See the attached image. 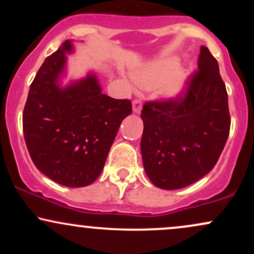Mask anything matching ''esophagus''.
<instances>
[{"label": "esophagus", "mask_w": 254, "mask_h": 254, "mask_svg": "<svg viewBox=\"0 0 254 254\" xmlns=\"http://www.w3.org/2000/svg\"><path fill=\"white\" fill-rule=\"evenodd\" d=\"M142 110V101L139 99H135L132 101V111L133 113H139Z\"/></svg>", "instance_id": "34e87169"}]
</instances>
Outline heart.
Instances as JSON below:
<instances>
[{
  "label": "heart",
  "mask_w": 254,
  "mask_h": 254,
  "mask_svg": "<svg viewBox=\"0 0 254 254\" xmlns=\"http://www.w3.org/2000/svg\"><path fill=\"white\" fill-rule=\"evenodd\" d=\"M176 69L177 64L173 61H161L136 72L133 80L143 88L160 86L166 97H177L182 92L186 76L183 71Z\"/></svg>",
  "instance_id": "b5f03b06"
}]
</instances>
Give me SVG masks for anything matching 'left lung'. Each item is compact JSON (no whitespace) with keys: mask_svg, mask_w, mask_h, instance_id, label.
<instances>
[{"mask_svg":"<svg viewBox=\"0 0 254 254\" xmlns=\"http://www.w3.org/2000/svg\"><path fill=\"white\" fill-rule=\"evenodd\" d=\"M141 118L143 166L157 188H185L214 168L228 138L230 116L226 84L208 48H200L186 89L176 98L145 103Z\"/></svg>","mask_w":254,"mask_h":254,"instance_id":"obj_1","label":"left lung"}]
</instances>
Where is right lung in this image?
Returning a JSON list of instances; mask_svg holds the SVG:
<instances>
[{
	"label": "right lung",
	"instance_id": "obj_1",
	"mask_svg": "<svg viewBox=\"0 0 254 254\" xmlns=\"http://www.w3.org/2000/svg\"><path fill=\"white\" fill-rule=\"evenodd\" d=\"M65 40L44 61L31 83L22 127L32 161L42 173L61 185L82 188L97 180L122 121L132 111L127 99L101 93L94 74L58 84L65 68Z\"/></svg>",
	"mask_w": 254,
	"mask_h": 254
}]
</instances>
